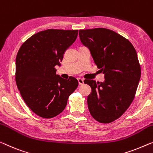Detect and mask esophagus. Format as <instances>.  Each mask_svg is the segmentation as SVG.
Wrapping results in <instances>:
<instances>
[{"label": "esophagus", "instance_id": "esophagus-1", "mask_svg": "<svg viewBox=\"0 0 153 153\" xmlns=\"http://www.w3.org/2000/svg\"><path fill=\"white\" fill-rule=\"evenodd\" d=\"M77 80H78V83L79 85H82L84 84V79L82 78H77Z\"/></svg>", "mask_w": 153, "mask_h": 153}]
</instances>
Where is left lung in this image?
<instances>
[{"mask_svg": "<svg viewBox=\"0 0 153 153\" xmlns=\"http://www.w3.org/2000/svg\"><path fill=\"white\" fill-rule=\"evenodd\" d=\"M79 36L104 75L103 82L84 81L91 88L88 110L97 122H112L122 116L135 97L141 77L136 51L129 40L108 29L79 30Z\"/></svg>", "mask_w": 153, "mask_h": 153, "instance_id": "1", "label": "left lung"}]
</instances>
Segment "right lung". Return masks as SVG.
<instances>
[{
	"label": "right lung",
	"mask_w": 153,
	"mask_h": 153,
	"mask_svg": "<svg viewBox=\"0 0 153 153\" xmlns=\"http://www.w3.org/2000/svg\"><path fill=\"white\" fill-rule=\"evenodd\" d=\"M78 30L47 29L34 34L18 50L16 58V82L29 108L44 118L62 113L78 82L74 77L56 75L64 54L76 40Z\"/></svg>",
	"instance_id": "add662e5"
}]
</instances>
